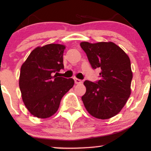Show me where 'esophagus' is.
<instances>
[{
    "label": "esophagus",
    "mask_w": 151,
    "mask_h": 151,
    "mask_svg": "<svg viewBox=\"0 0 151 151\" xmlns=\"http://www.w3.org/2000/svg\"><path fill=\"white\" fill-rule=\"evenodd\" d=\"M74 82H75V84H81V83H82V81L80 80V79H77V78H75V79H74Z\"/></svg>",
    "instance_id": "1"
}]
</instances>
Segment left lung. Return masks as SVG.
Returning <instances> with one entry per match:
<instances>
[{
	"mask_svg": "<svg viewBox=\"0 0 151 151\" xmlns=\"http://www.w3.org/2000/svg\"><path fill=\"white\" fill-rule=\"evenodd\" d=\"M80 46L92 68L101 70V79L96 83L84 82L86 91L81 100L92 116L110 119L121 111L131 93L133 73L130 59L112 42H81Z\"/></svg>",
	"mask_w": 151,
	"mask_h": 151,
	"instance_id": "left-lung-1",
	"label": "left lung"
}]
</instances>
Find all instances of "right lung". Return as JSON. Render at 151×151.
<instances>
[{
  "label": "right lung",
  "mask_w": 151,
  "mask_h": 151,
  "mask_svg": "<svg viewBox=\"0 0 151 151\" xmlns=\"http://www.w3.org/2000/svg\"><path fill=\"white\" fill-rule=\"evenodd\" d=\"M65 46L48 44L31 52L20 68L19 86L29 112L47 119L58 111L64 95L74 86L73 79L58 77L55 72L64 68Z\"/></svg>",
  "instance_id": "right-lung-1"
}]
</instances>
